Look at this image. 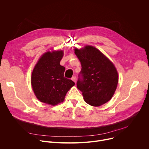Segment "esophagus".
Masks as SVG:
<instances>
[{"label": "esophagus", "mask_w": 149, "mask_h": 149, "mask_svg": "<svg viewBox=\"0 0 149 149\" xmlns=\"http://www.w3.org/2000/svg\"><path fill=\"white\" fill-rule=\"evenodd\" d=\"M72 80L75 82V83H76V82H77V77H75V76H74V77H72Z\"/></svg>", "instance_id": "34e87169"}]
</instances>
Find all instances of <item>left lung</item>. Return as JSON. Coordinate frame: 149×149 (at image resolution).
Wrapping results in <instances>:
<instances>
[{
	"instance_id": "1",
	"label": "left lung",
	"mask_w": 149,
	"mask_h": 149,
	"mask_svg": "<svg viewBox=\"0 0 149 149\" xmlns=\"http://www.w3.org/2000/svg\"><path fill=\"white\" fill-rule=\"evenodd\" d=\"M75 54L82 67L77 86L82 91L84 101L94 107L108 102L113 97L118 81L113 63L92 46L75 48Z\"/></svg>"
}]
</instances>
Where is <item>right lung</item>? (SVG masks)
Listing matches in <instances>:
<instances>
[{
	"label": "right lung",
	"instance_id": "right-lung-1",
	"mask_svg": "<svg viewBox=\"0 0 149 149\" xmlns=\"http://www.w3.org/2000/svg\"><path fill=\"white\" fill-rule=\"evenodd\" d=\"M63 51H48L42 55L32 71L31 84L36 98L55 105L63 102L75 83L63 75L65 67L60 65Z\"/></svg>",
	"mask_w": 149,
	"mask_h": 149
}]
</instances>
